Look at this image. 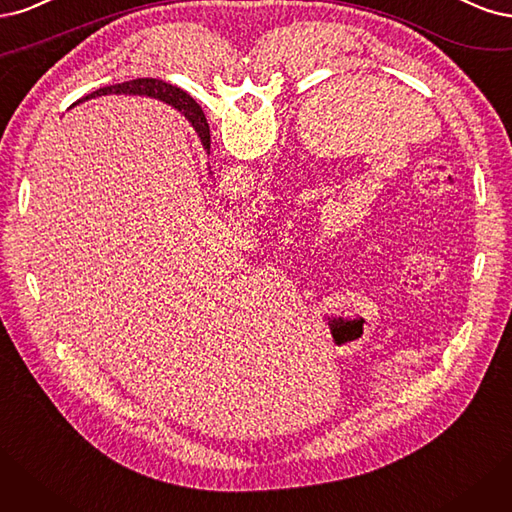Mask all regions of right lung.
<instances>
[{"instance_id": "obj_1", "label": "right lung", "mask_w": 512, "mask_h": 512, "mask_svg": "<svg viewBox=\"0 0 512 512\" xmlns=\"http://www.w3.org/2000/svg\"><path fill=\"white\" fill-rule=\"evenodd\" d=\"M106 93L148 95V97H159V100L172 104L178 112L185 114V117L189 119V123L195 127L197 136H200L204 148H208V151H210V127H208V121L204 117L202 108L197 106L187 93H183L180 89H174L172 85H168V82L157 80V78H136V80L121 82V85H110V87H104L100 91H95V93L87 95V100H89V97L106 95Z\"/></svg>"}]
</instances>
